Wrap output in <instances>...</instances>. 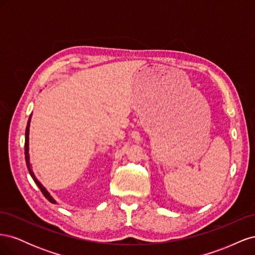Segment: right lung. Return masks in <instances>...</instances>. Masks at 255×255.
<instances>
[{
    "label": "right lung",
    "mask_w": 255,
    "mask_h": 255,
    "mask_svg": "<svg viewBox=\"0 0 255 255\" xmlns=\"http://www.w3.org/2000/svg\"><path fill=\"white\" fill-rule=\"evenodd\" d=\"M30 117H32V115L29 116V119H28V122H27V126H26V129H25V143H24V153H25V160H26V165H27V168H28V171H29V174L32 175V177H33V180L35 181V183L37 184V186L39 187V189L41 190V192L43 194V196L47 198L49 201L51 202V203H56V201L55 200H54L52 197H51V195L49 194V192L47 191V189H45L42 185H41V183L38 181L37 179H36V176H35V174H34V172L32 171V169H30V164H29V155H28V133H29V122H30Z\"/></svg>",
    "instance_id": "right-lung-1"
}]
</instances>
